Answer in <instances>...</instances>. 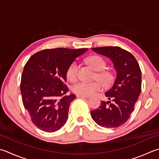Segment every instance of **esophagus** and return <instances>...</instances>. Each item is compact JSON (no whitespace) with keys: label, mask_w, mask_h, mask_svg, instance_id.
Returning a JSON list of instances; mask_svg holds the SVG:
<instances>
[{"label":"esophagus","mask_w":159,"mask_h":159,"mask_svg":"<svg viewBox=\"0 0 159 159\" xmlns=\"http://www.w3.org/2000/svg\"><path fill=\"white\" fill-rule=\"evenodd\" d=\"M77 98H82V99H88V98H89V96H83V95H76Z\"/></svg>","instance_id":"obj_1"}]
</instances>
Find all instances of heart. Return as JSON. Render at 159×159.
Segmentation results:
<instances>
[{"label":"heart","mask_w":159,"mask_h":159,"mask_svg":"<svg viewBox=\"0 0 159 159\" xmlns=\"http://www.w3.org/2000/svg\"><path fill=\"white\" fill-rule=\"evenodd\" d=\"M87 62L92 68L97 72L95 75V79H97L106 88L112 85L115 76L111 71L103 70L106 67L105 60L99 56H92L87 59ZM79 66L76 62H73L70 65L66 70V77L70 81H74L78 76ZM98 81L92 83L77 82L71 86V90L75 94L83 96H89L102 89V86Z\"/></svg>","instance_id":"b5f03b06"}]
</instances>
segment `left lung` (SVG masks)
<instances>
[{"label": "left lung", "instance_id": "obj_1", "mask_svg": "<svg viewBox=\"0 0 159 159\" xmlns=\"http://www.w3.org/2000/svg\"><path fill=\"white\" fill-rule=\"evenodd\" d=\"M92 49L109 57L117 74L111 88L105 93L109 101H102L99 107L91 111V117L103 127H119L129 119L140 96L142 77L139 64L131 53L119 47Z\"/></svg>", "mask_w": 159, "mask_h": 159}]
</instances>
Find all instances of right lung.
<instances>
[{
	"label": "right lung",
	"mask_w": 159,
	"mask_h": 159,
	"mask_svg": "<svg viewBox=\"0 0 159 159\" xmlns=\"http://www.w3.org/2000/svg\"><path fill=\"white\" fill-rule=\"evenodd\" d=\"M88 48H57L37 52L23 70L20 89L24 108L31 121L45 132L58 131L68 119L74 94L66 95V70Z\"/></svg>",
	"instance_id": "right-lung-1"
}]
</instances>
